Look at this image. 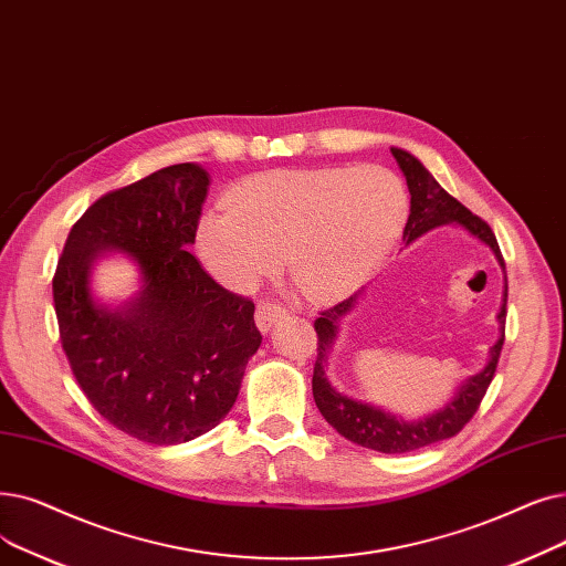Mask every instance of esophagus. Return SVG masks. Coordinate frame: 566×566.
<instances>
[{"label": "esophagus", "mask_w": 566, "mask_h": 566, "mask_svg": "<svg viewBox=\"0 0 566 566\" xmlns=\"http://www.w3.org/2000/svg\"><path fill=\"white\" fill-rule=\"evenodd\" d=\"M286 314V310L282 305H275V303H259L256 307V326L261 333H268L270 328H273V324L277 322V318H282Z\"/></svg>", "instance_id": "1"}]
</instances>
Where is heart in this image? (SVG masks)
Instances as JSON below:
<instances>
[{
    "label": "heart",
    "mask_w": 566,
    "mask_h": 566,
    "mask_svg": "<svg viewBox=\"0 0 566 566\" xmlns=\"http://www.w3.org/2000/svg\"><path fill=\"white\" fill-rule=\"evenodd\" d=\"M405 217V185L384 166L277 168L244 178L227 206L206 210L193 248L208 273L235 293L254 289L284 254L307 301L335 303L375 273Z\"/></svg>",
    "instance_id": "b5f03b06"
}]
</instances>
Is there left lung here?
Segmentation results:
<instances>
[{
  "label": "left lung",
  "instance_id": "1",
  "mask_svg": "<svg viewBox=\"0 0 566 566\" xmlns=\"http://www.w3.org/2000/svg\"><path fill=\"white\" fill-rule=\"evenodd\" d=\"M390 155L396 157L402 176L409 187L411 196V206H409V219L405 227V242H413L416 238H421L423 233L444 227V224H455L462 227L467 233L479 238L490 252L495 254L497 263L504 270V259L500 252V244L495 233L490 231V227L483 222L481 217L472 214L462 203H458L447 189H441V185L432 178L430 170L409 155L407 150H400V147H390ZM506 280V277H504ZM506 282H504V298L502 307L497 312V322H500V337L497 342L490 347V358L481 373L467 377L453 392V398L437 409L434 413L423 416L419 421H405L400 416L384 411L375 405H367L360 400H354L349 396L339 392L331 381H328V356L333 352V344L337 339V331L342 318L352 314V310L358 305V298L363 296V291H356L352 298L337 303L335 307L322 312V316L314 322V331L318 335L316 342V363H314V377H312V392H314V402L322 411L324 419L349 441L365 449H373L379 453H411L419 451L423 447L437 444V441H444L453 434H458L467 423H470L472 416L476 413L485 390L495 377V367L500 360V352L504 344V322H506Z\"/></svg>",
  "mask_w": 566,
  "mask_h": 566
}]
</instances>
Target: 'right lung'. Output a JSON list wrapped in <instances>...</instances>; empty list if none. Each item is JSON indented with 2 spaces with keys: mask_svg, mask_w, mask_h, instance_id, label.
<instances>
[{
  "mask_svg": "<svg viewBox=\"0 0 566 566\" xmlns=\"http://www.w3.org/2000/svg\"><path fill=\"white\" fill-rule=\"evenodd\" d=\"M208 187L201 164H176L108 191L73 224L53 277L73 377L111 426L145 444H182L219 426L261 347L254 303L187 252ZM108 251L127 253L142 277L117 308L91 293L93 263Z\"/></svg>",
  "mask_w": 566,
  "mask_h": 566,
  "instance_id": "obj_1",
  "label": "right lung"
}]
</instances>
